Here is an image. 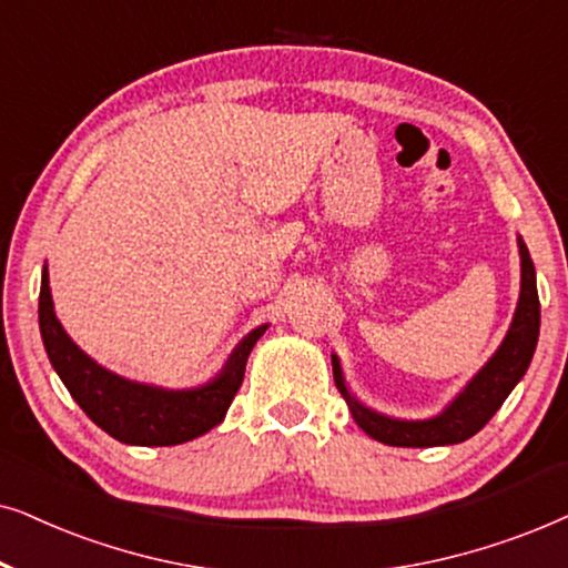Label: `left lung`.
I'll use <instances>...</instances> for the list:
<instances>
[{
    "instance_id": "obj_1",
    "label": "left lung",
    "mask_w": 568,
    "mask_h": 568,
    "mask_svg": "<svg viewBox=\"0 0 568 568\" xmlns=\"http://www.w3.org/2000/svg\"><path fill=\"white\" fill-rule=\"evenodd\" d=\"M519 256L521 291L509 335L504 337V343L496 351L494 358L480 368V374L467 384L463 395L438 415V418L395 420L387 418V415L368 410V407H363L361 403H355L343 382L339 363L335 355H332V372H335V384L339 395L345 397L355 423H358L368 436L382 444H389V447H444V444H459L465 442V438L475 436L490 418H494V413L504 405L509 392L517 387V382L525 376L540 335V298L538 285H535V264L521 239Z\"/></svg>"
}]
</instances>
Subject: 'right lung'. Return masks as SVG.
<instances>
[{"instance_id": "right-lung-1", "label": "right lung", "mask_w": 568, "mask_h": 568, "mask_svg": "<svg viewBox=\"0 0 568 568\" xmlns=\"http://www.w3.org/2000/svg\"><path fill=\"white\" fill-rule=\"evenodd\" d=\"M38 324H41V337L51 366L57 368L59 379L70 389L74 403L105 434L124 444H138V447H173V444L192 442L217 426L244 382L248 353L267 329L264 324L248 332L231 353L223 372L205 387L165 392L105 372L67 337L54 314L47 270H43L41 296H38Z\"/></svg>"}]
</instances>
